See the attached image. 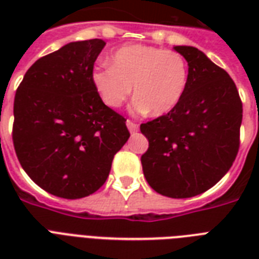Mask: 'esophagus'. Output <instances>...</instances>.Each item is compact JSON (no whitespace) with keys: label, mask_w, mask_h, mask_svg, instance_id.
<instances>
[{"label":"esophagus","mask_w":259,"mask_h":259,"mask_svg":"<svg viewBox=\"0 0 259 259\" xmlns=\"http://www.w3.org/2000/svg\"><path fill=\"white\" fill-rule=\"evenodd\" d=\"M126 125H127V129L130 130V133H137L138 132V127H140V126H138V123H136V122H133V121H130V119H127V121H126Z\"/></svg>","instance_id":"esophagus-1"}]
</instances>
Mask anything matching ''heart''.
Returning a JSON list of instances; mask_svg holds the SVG:
<instances>
[{
	"label": "heart",
	"instance_id": "heart-1",
	"mask_svg": "<svg viewBox=\"0 0 259 259\" xmlns=\"http://www.w3.org/2000/svg\"><path fill=\"white\" fill-rule=\"evenodd\" d=\"M111 66L94 68L91 82L107 107H121L132 94L136 113L164 115L179 105L188 83V66L183 55L157 47L132 44L117 50Z\"/></svg>",
	"mask_w": 259,
	"mask_h": 259
}]
</instances>
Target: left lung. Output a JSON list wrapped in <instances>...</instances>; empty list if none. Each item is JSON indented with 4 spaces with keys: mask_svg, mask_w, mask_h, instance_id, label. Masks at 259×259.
I'll use <instances>...</instances> for the list:
<instances>
[{
    "mask_svg": "<svg viewBox=\"0 0 259 259\" xmlns=\"http://www.w3.org/2000/svg\"><path fill=\"white\" fill-rule=\"evenodd\" d=\"M175 51L188 62V83L169 113L142 123L149 148L141 156L146 181L164 196H196L217 184L239 150L242 101L223 68L195 47Z\"/></svg>",
    "mask_w": 259,
    "mask_h": 259,
    "instance_id": "8db88e82",
    "label": "left lung"
}]
</instances>
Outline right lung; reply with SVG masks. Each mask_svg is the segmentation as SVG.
<instances>
[{
    "label": "right lung",
    "mask_w": 259,
    "mask_h": 259,
    "mask_svg": "<svg viewBox=\"0 0 259 259\" xmlns=\"http://www.w3.org/2000/svg\"><path fill=\"white\" fill-rule=\"evenodd\" d=\"M101 38L70 42L29 67L13 105V145L22 169L47 192L89 196L105 184L130 133L91 82Z\"/></svg>",
    "instance_id": "add662e5"
}]
</instances>
